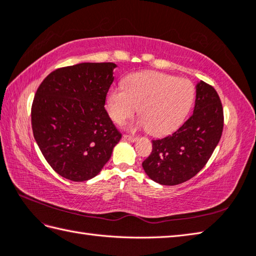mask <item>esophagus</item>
<instances>
[{
	"label": "esophagus",
	"mask_w": 256,
	"mask_h": 256,
	"mask_svg": "<svg viewBox=\"0 0 256 256\" xmlns=\"http://www.w3.org/2000/svg\"><path fill=\"white\" fill-rule=\"evenodd\" d=\"M123 138L128 140V141H130V142H135L138 140L136 136H133V135H126V134L123 135Z\"/></svg>",
	"instance_id": "1"
}]
</instances>
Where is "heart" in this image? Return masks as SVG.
<instances>
[{"instance_id":"1","label":"heart","mask_w":256,"mask_h":256,"mask_svg":"<svg viewBox=\"0 0 256 256\" xmlns=\"http://www.w3.org/2000/svg\"><path fill=\"white\" fill-rule=\"evenodd\" d=\"M194 100V86L184 78L158 72L134 73L125 85L110 90L106 110L114 122L121 123L136 112L138 126L155 136L175 131L186 118Z\"/></svg>"}]
</instances>
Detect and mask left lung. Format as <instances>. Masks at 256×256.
<instances>
[{"mask_svg": "<svg viewBox=\"0 0 256 256\" xmlns=\"http://www.w3.org/2000/svg\"><path fill=\"white\" fill-rule=\"evenodd\" d=\"M224 114L215 88L196 85L193 114L178 131L153 140L152 153L142 163L148 178L162 185L188 181L205 166L222 136Z\"/></svg>", "mask_w": 256, "mask_h": 256, "instance_id": "8db88e82", "label": "left lung"}]
</instances>
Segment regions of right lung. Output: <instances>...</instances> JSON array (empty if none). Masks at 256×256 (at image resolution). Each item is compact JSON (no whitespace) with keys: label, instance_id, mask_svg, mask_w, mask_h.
Wrapping results in <instances>:
<instances>
[{"label":"right lung","instance_id":"obj_1","mask_svg":"<svg viewBox=\"0 0 256 256\" xmlns=\"http://www.w3.org/2000/svg\"><path fill=\"white\" fill-rule=\"evenodd\" d=\"M114 63L58 68L40 84L32 104V130L43 156L61 176L92 178L122 138L105 110Z\"/></svg>","mask_w":256,"mask_h":256}]
</instances>
